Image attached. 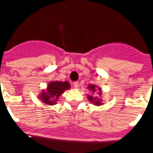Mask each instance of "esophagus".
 Returning <instances> with one entry per match:
<instances>
[{
    "mask_svg": "<svg viewBox=\"0 0 153 153\" xmlns=\"http://www.w3.org/2000/svg\"><path fill=\"white\" fill-rule=\"evenodd\" d=\"M73 86H74L75 88H77L78 86H79V83H78V82H74V83H73Z\"/></svg>",
    "mask_w": 153,
    "mask_h": 153,
    "instance_id": "esophagus-1",
    "label": "esophagus"
}]
</instances>
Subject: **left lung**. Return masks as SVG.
Instances as JSON below:
<instances>
[{
  "instance_id": "left-lung-1",
  "label": "left lung",
  "mask_w": 153,
  "mask_h": 153,
  "mask_svg": "<svg viewBox=\"0 0 153 153\" xmlns=\"http://www.w3.org/2000/svg\"><path fill=\"white\" fill-rule=\"evenodd\" d=\"M87 88L92 92V93H94L96 91H97V93L99 94V97H93L92 95H88L87 96V98H88L89 100L90 101V102L93 103L95 106H100V105H102V100L101 99V88L100 87H97L95 84H90Z\"/></svg>"
}]
</instances>
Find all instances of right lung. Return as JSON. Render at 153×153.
<instances>
[{"mask_svg":"<svg viewBox=\"0 0 153 153\" xmlns=\"http://www.w3.org/2000/svg\"><path fill=\"white\" fill-rule=\"evenodd\" d=\"M70 88V85L67 81H52L48 83L47 89L42 90L40 94H39V100L45 104L53 106L56 103L59 97L65 90Z\"/></svg>","mask_w":153,"mask_h":153,"instance_id":"1","label":"right lung"}]
</instances>
